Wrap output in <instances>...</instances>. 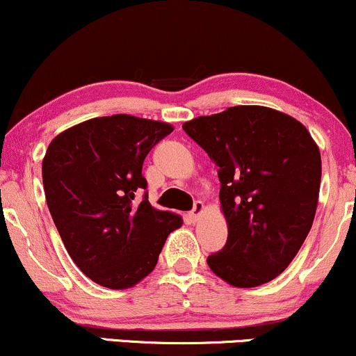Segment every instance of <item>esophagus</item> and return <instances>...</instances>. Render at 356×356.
<instances>
[{
    "label": "esophagus",
    "instance_id": "esophagus-1",
    "mask_svg": "<svg viewBox=\"0 0 356 356\" xmlns=\"http://www.w3.org/2000/svg\"><path fill=\"white\" fill-rule=\"evenodd\" d=\"M204 209H206V207H204V202L195 201L194 202V207H192V211L189 212L191 220H197L199 218H201V214L204 212Z\"/></svg>",
    "mask_w": 356,
    "mask_h": 356
}]
</instances>
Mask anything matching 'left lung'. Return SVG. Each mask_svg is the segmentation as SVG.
<instances>
[{
  "instance_id": "1",
  "label": "left lung",
  "mask_w": 356,
  "mask_h": 356,
  "mask_svg": "<svg viewBox=\"0 0 356 356\" xmlns=\"http://www.w3.org/2000/svg\"><path fill=\"white\" fill-rule=\"evenodd\" d=\"M182 129L219 167L227 241L207 264L236 288L269 283L312 229L321 182L316 142L296 118L259 105L197 117Z\"/></svg>"
}]
</instances>
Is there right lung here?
<instances>
[{"label":"right lung","instance_id":"add662e5","mask_svg":"<svg viewBox=\"0 0 356 356\" xmlns=\"http://www.w3.org/2000/svg\"><path fill=\"white\" fill-rule=\"evenodd\" d=\"M174 130L165 122L118 113L65 130L48 145L44 197L73 263L97 284L132 288L152 273L167 236L182 218L154 209L142 165Z\"/></svg>","mask_w":356,"mask_h":356}]
</instances>
